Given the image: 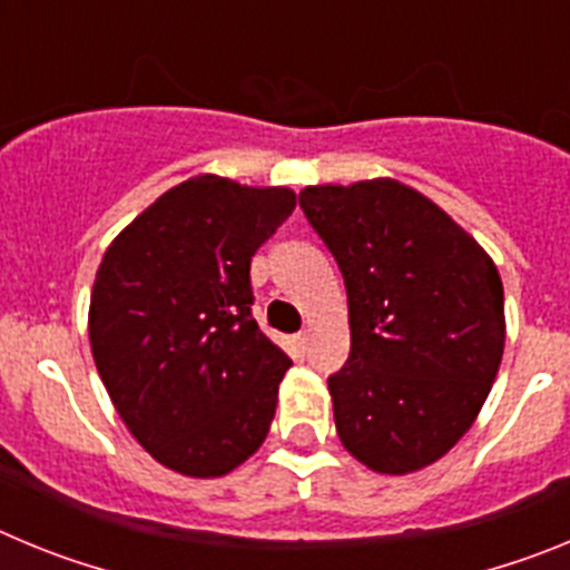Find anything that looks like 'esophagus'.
<instances>
[{"mask_svg":"<svg viewBox=\"0 0 570 570\" xmlns=\"http://www.w3.org/2000/svg\"><path fill=\"white\" fill-rule=\"evenodd\" d=\"M296 345L302 347V351H305V347L311 345V331L305 328V331H299V334H296Z\"/></svg>","mask_w":570,"mask_h":570,"instance_id":"34e87169","label":"esophagus"}]
</instances>
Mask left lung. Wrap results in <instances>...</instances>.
I'll use <instances>...</instances> for the list:
<instances>
[{
	"label": "left lung",
	"instance_id": "left-lung-1",
	"mask_svg": "<svg viewBox=\"0 0 570 570\" xmlns=\"http://www.w3.org/2000/svg\"><path fill=\"white\" fill-rule=\"evenodd\" d=\"M299 205L347 291L351 356L328 380L342 445L376 473L428 468L468 434L505 351L500 271L396 179L308 185Z\"/></svg>",
	"mask_w": 570,
	"mask_h": 570
}]
</instances>
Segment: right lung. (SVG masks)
<instances>
[{"label": "right lung", "mask_w": 570, "mask_h": 570, "mask_svg": "<svg viewBox=\"0 0 570 570\" xmlns=\"http://www.w3.org/2000/svg\"><path fill=\"white\" fill-rule=\"evenodd\" d=\"M294 208L291 188L190 176L99 262L90 354L116 414L170 471L225 476L268 436L291 360L250 314V256Z\"/></svg>", "instance_id": "1"}]
</instances>
